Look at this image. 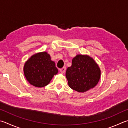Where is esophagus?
<instances>
[{
  "label": "esophagus",
  "instance_id": "34e87169",
  "mask_svg": "<svg viewBox=\"0 0 128 128\" xmlns=\"http://www.w3.org/2000/svg\"><path fill=\"white\" fill-rule=\"evenodd\" d=\"M66 67H65V66L62 67V68L61 69H60V72H61L62 73H64V72H66Z\"/></svg>",
  "mask_w": 128,
  "mask_h": 128
}]
</instances>
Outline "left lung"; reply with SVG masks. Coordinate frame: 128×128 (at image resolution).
Segmentation results:
<instances>
[{"mask_svg":"<svg viewBox=\"0 0 128 128\" xmlns=\"http://www.w3.org/2000/svg\"><path fill=\"white\" fill-rule=\"evenodd\" d=\"M101 71L94 60L87 55H78L72 60V66L66 71L69 87L84 92L98 83Z\"/></svg>","mask_w":128,"mask_h":128,"instance_id":"8db88e82","label":"left lung"}]
</instances>
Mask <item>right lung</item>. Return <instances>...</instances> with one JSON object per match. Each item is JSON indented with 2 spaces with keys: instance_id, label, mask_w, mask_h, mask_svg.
Masks as SVG:
<instances>
[{
  "instance_id": "right-lung-1",
  "label": "right lung",
  "mask_w": 128,
  "mask_h": 128,
  "mask_svg": "<svg viewBox=\"0 0 128 128\" xmlns=\"http://www.w3.org/2000/svg\"><path fill=\"white\" fill-rule=\"evenodd\" d=\"M24 69L27 80L36 87L46 86L58 72L55 62L46 52L32 55L26 62Z\"/></svg>"
}]
</instances>
